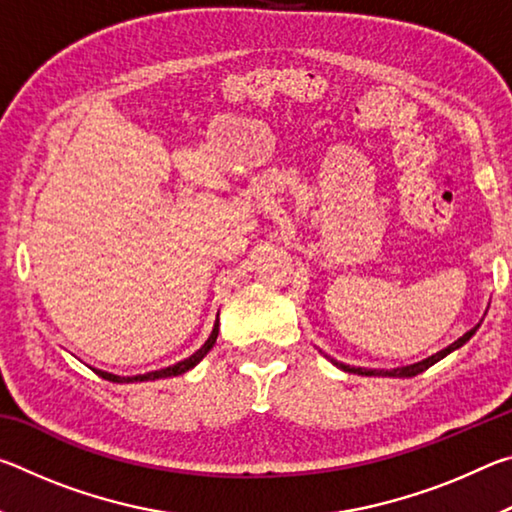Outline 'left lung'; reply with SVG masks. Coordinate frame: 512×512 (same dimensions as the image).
<instances>
[{"instance_id": "1", "label": "left lung", "mask_w": 512, "mask_h": 512, "mask_svg": "<svg viewBox=\"0 0 512 512\" xmlns=\"http://www.w3.org/2000/svg\"><path fill=\"white\" fill-rule=\"evenodd\" d=\"M476 329H479V327L470 329V332L463 334L461 339L454 341L452 345H449V348L440 350L438 354H433V357L424 359V361H420V363H413V366H404V368H395V370H366V368H352V366H345V363H339V361H334V359H329V361H332L334 366H339V368H341V370H345V372H352V375H388V377H415V375H420V372H424V370H427V368H431L433 363H436V361H440V359H443V357H447L449 352H454L456 348H461L463 343L470 341V339H472V334L476 332Z\"/></svg>"}]
</instances>
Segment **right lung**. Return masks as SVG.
Wrapping results in <instances>:
<instances>
[{"mask_svg":"<svg viewBox=\"0 0 512 512\" xmlns=\"http://www.w3.org/2000/svg\"><path fill=\"white\" fill-rule=\"evenodd\" d=\"M216 336H219V318H216L214 329L210 334V339L205 341V345L201 350H196L192 357L176 363V366H169V368H162V370H155V372H146V375H137V377H117V375H110V372H101V370H94L99 377L108 379V381H117V384H126V381H153V379H164V377H176V375H183V372L192 370L198 361H201L207 352L212 350V345L216 343Z\"/></svg>","mask_w":512,"mask_h":512,"instance_id":"obj_1","label":"right lung"}]
</instances>
